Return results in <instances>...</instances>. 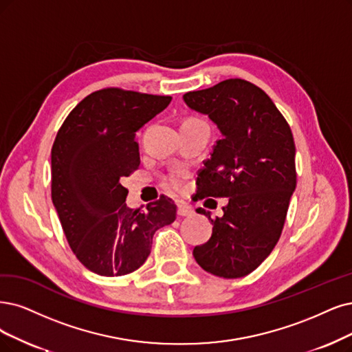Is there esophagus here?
<instances>
[{
	"label": "esophagus",
	"mask_w": 352,
	"mask_h": 352,
	"mask_svg": "<svg viewBox=\"0 0 352 352\" xmlns=\"http://www.w3.org/2000/svg\"><path fill=\"white\" fill-rule=\"evenodd\" d=\"M179 217H186V216H191L192 214V209L186 204V203H178V210H177Z\"/></svg>",
	"instance_id": "1"
}]
</instances>
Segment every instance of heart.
Returning a JSON list of instances; mask_svg holds the SVG:
<instances>
[{
	"mask_svg": "<svg viewBox=\"0 0 352 352\" xmlns=\"http://www.w3.org/2000/svg\"><path fill=\"white\" fill-rule=\"evenodd\" d=\"M188 120H197V119H188ZM184 177L186 175H184L183 171H175L166 178V186L169 188L178 190V188H181V186H183V183H184Z\"/></svg>",
	"mask_w": 352,
	"mask_h": 352,
	"instance_id": "b5f03b06",
	"label": "heart"
}]
</instances>
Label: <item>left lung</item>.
I'll return each mask as SVG.
<instances>
[{"label": "left lung", "instance_id": "1", "mask_svg": "<svg viewBox=\"0 0 352 352\" xmlns=\"http://www.w3.org/2000/svg\"><path fill=\"white\" fill-rule=\"evenodd\" d=\"M183 98L222 133L199 173V196L229 199L216 220L197 209L212 220L213 232L192 255L213 276L245 277L274 250L296 188L290 126L261 88L239 78Z\"/></svg>", "mask_w": 352, "mask_h": 352}]
</instances>
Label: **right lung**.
<instances>
[{"instance_id":"right-lung-1","label":"right lung","mask_w":352,"mask_h":352,"mask_svg":"<svg viewBox=\"0 0 352 352\" xmlns=\"http://www.w3.org/2000/svg\"><path fill=\"white\" fill-rule=\"evenodd\" d=\"M171 102L169 96L104 88L69 113L52 146V201L72 252L102 277L126 276L151 254L153 233L175 220L162 196L129 209L120 184L140 164L136 132Z\"/></svg>"}]
</instances>
